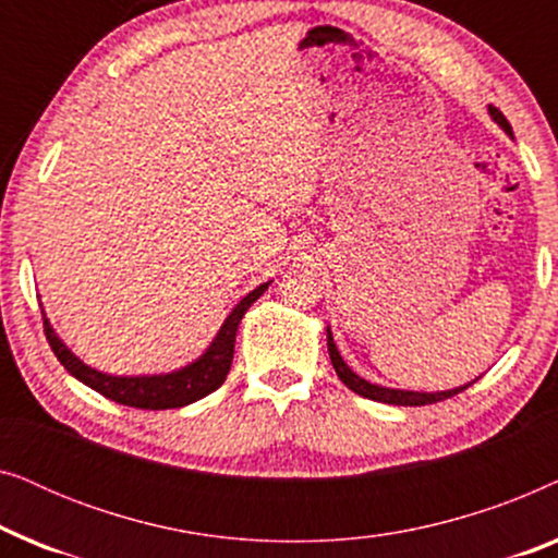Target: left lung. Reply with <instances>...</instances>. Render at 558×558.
<instances>
[{
    "label": "left lung",
    "mask_w": 558,
    "mask_h": 558,
    "mask_svg": "<svg viewBox=\"0 0 558 558\" xmlns=\"http://www.w3.org/2000/svg\"><path fill=\"white\" fill-rule=\"evenodd\" d=\"M490 117L498 121V124L506 129L508 134H513V129H510L508 119L502 117V113L495 109V106H490ZM327 350H330V361H332L335 373H338V378L350 388V391H355L357 396H365V399L380 401V403H393V407H426V403H437V401L452 399V396L462 393L464 388H470L472 384H475V380H472V384H468V386L452 388V391H437V393H416V391H399V388H384V386L368 384V380L355 376V373L348 368L345 361H342L340 353H338V348H335L330 327H327Z\"/></svg>",
    "instance_id": "left-lung-1"
}]
</instances>
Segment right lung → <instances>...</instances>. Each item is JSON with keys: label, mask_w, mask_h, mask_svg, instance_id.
Listing matches in <instances>:
<instances>
[{"label": "right lung", "mask_w": 558, "mask_h": 558, "mask_svg": "<svg viewBox=\"0 0 558 558\" xmlns=\"http://www.w3.org/2000/svg\"><path fill=\"white\" fill-rule=\"evenodd\" d=\"M266 287H269V281L262 287H256L254 292H248L239 304H235V310L226 317V323L216 335V340L210 342V348L205 350L195 363L185 365L182 371L165 373V376H106L101 371L88 368L86 363H81L78 357L63 345V340H58V335L52 332L48 317L43 315L45 338H48L52 353L58 355V361L65 365V371L78 380H83L86 386L94 388V391L106 396V399L124 403V407L149 409V411L180 409L223 386V380L233 363L235 332H239L241 317L246 315L251 304L266 292Z\"/></svg>", "instance_id": "right-lung-1"}]
</instances>
